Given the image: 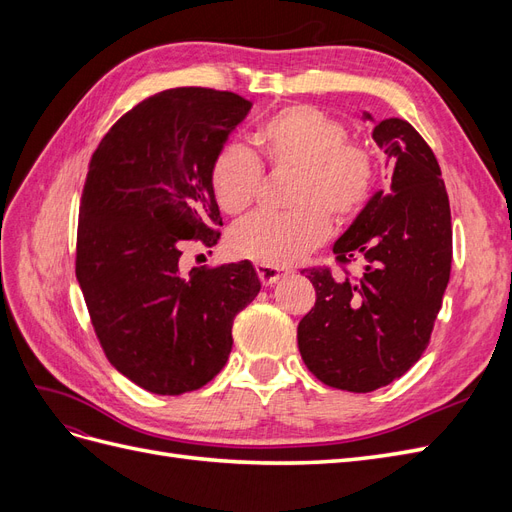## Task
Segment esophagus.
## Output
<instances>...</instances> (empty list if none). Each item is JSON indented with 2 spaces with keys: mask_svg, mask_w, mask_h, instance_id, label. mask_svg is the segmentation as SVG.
Wrapping results in <instances>:
<instances>
[{
  "mask_svg": "<svg viewBox=\"0 0 512 512\" xmlns=\"http://www.w3.org/2000/svg\"><path fill=\"white\" fill-rule=\"evenodd\" d=\"M256 273L260 277L262 286H273L282 280V277L288 275V269H280V267H269V265H256Z\"/></svg>",
  "mask_w": 512,
  "mask_h": 512,
  "instance_id": "1",
  "label": "esophagus"
}]
</instances>
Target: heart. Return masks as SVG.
<instances>
[{
	"label": "heart",
	"mask_w": 512,
	"mask_h": 512,
	"mask_svg": "<svg viewBox=\"0 0 512 512\" xmlns=\"http://www.w3.org/2000/svg\"><path fill=\"white\" fill-rule=\"evenodd\" d=\"M346 128L312 104H292L258 123L252 143L273 170H290L288 203L280 215H252L228 232L232 256L258 265L290 267L318 247L331 220L346 222L359 213L376 183V162L365 145L346 141ZM215 203L239 215L254 203L260 164L250 151L226 145L209 170Z\"/></svg>",
	"instance_id": "b5f03b06"
}]
</instances>
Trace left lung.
<instances>
[{
    "label": "left lung",
    "instance_id": "8db88e82",
    "mask_svg": "<svg viewBox=\"0 0 512 512\" xmlns=\"http://www.w3.org/2000/svg\"><path fill=\"white\" fill-rule=\"evenodd\" d=\"M363 121H374L363 113ZM393 166L391 188L367 200L333 245L339 262L361 258L359 280L305 269L316 305L299 322L307 369L333 389L369 393L421 359L451 277V207L436 156L408 121L371 132Z\"/></svg>",
    "mask_w": 512,
    "mask_h": 512
}]
</instances>
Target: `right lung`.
Wrapping results in <instances>:
<instances>
[{"mask_svg":"<svg viewBox=\"0 0 512 512\" xmlns=\"http://www.w3.org/2000/svg\"><path fill=\"white\" fill-rule=\"evenodd\" d=\"M250 108L232 91L166 89L123 115L91 156L76 280L108 361L149 393L181 395L218 376L232 322L260 292L250 260L179 271L185 241L220 239L209 170Z\"/></svg>","mask_w":512,"mask_h":512,"instance_id":"add662e5","label":"right lung"}]
</instances>
